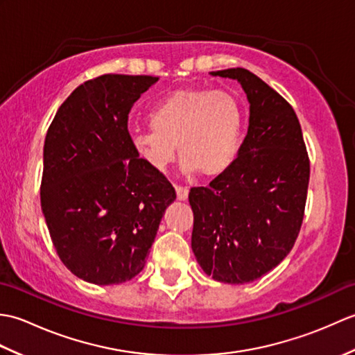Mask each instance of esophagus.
<instances>
[{
    "label": "esophagus",
    "mask_w": 355,
    "mask_h": 355,
    "mask_svg": "<svg viewBox=\"0 0 355 355\" xmlns=\"http://www.w3.org/2000/svg\"><path fill=\"white\" fill-rule=\"evenodd\" d=\"M175 192H177V200L180 201H186L187 195H189V189L183 186H175Z\"/></svg>",
    "instance_id": "obj_1"
}]
</instances>
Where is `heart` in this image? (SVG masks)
<instances>
[{"instance_id": "obj_1", "label": "heart", "mask_w": 355, "mask_h": 355, "mask_svg": "<svg viewBox=\"0 0 355 355\" xmlns=\"http://www.w3.org/2000/svg\"><path fill=\"white\" fill-rule=\"evenodd\" d=\"M150 126L132 132L131 143L150 169L163 172L175 158L186 173L214 178L235 163L244 131L238 97L207 87L177 89L149 111Z\"/></svg>"}]
</instances>
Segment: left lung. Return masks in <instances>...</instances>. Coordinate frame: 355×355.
I'll return each instance as SVG.
<instances>
[{
  "label": "left lung",
  "mask_w": 355,
  "mask_h": 355,
  "mask_svg": "<svg viewBox=\"0 0 355 355\" xmlns=\"http://www.w3.org/2000/svg\"><path fill=\"white\" fill-rule=\"evenodd\" d=\"M238 80L250 103L235 163L207 187H192V250L207 276L247 284L273 270L304 220L310 160L291 105L245 69L212 71Z\"/></svg>",
  "instance_id": "8db88e82"
}]
</instances>
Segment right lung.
<instances>
[{
    "mask_svg": "<svg viewBox=\"0 0 355 355\" xmlns=\"http://www.w3.org/2000/svg\"><path fill=\"white\" fill-rule=\"evenodd\" d=\"M158 78L103 74L59 107L44 143L41 207L59 258L96 285L145 267L175 189L139 158L128 132L134 102Z\"/></svg>",
    "mask_w": 355,
    "mask_h": 355,
    "instance_id": "right-lung-1",
    "label": "right lung"
}]
</instances>
